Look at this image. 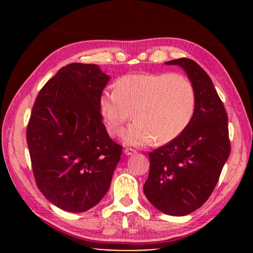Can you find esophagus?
<instances>
[{"label":"esophagus","mask_w":253,"mask_h":253,"mask_svg":"<svg viewBox=\"0 0 253 253\" xmlns=\"http://www.w3.org/2000/svg\"><path fill=\"white\" fill-rule=\"evenodd\" d=\"M124 153L126 154V155H132V154H136V149L134 148H125L124 149Z\"/></svg>","instance_id":"34e87169"}]
</instances>
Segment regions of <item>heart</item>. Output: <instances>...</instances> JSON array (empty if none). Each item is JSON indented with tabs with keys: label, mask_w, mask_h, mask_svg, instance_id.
I'll return each mask as SVG.
<instances>
[{
	"label": "heart",
	"mask_w": 253,
	"mask_h": 253,
	"mask_svg": "<svg viewBox=\"0 0 253 253\" xmlns=\"http://www.w3.org/2000/svg\"><path fill=\"white\" fill-rule=\"evenodd\" d=\"M196 92L192 81L181 74H134L119 78L114 91L100 96L99 109L110 136L123 132V140L142 146L157 139L168 143L190 125L194 116Z\"/></svg>",
	"instance_id": "heart-1"
}]
</instances>
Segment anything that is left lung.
<instances>
[{
    "label": "left lung",
    "instance_id": "1",
    "mask_svg": "<svg viewBox=\"0 0 253 253\" xmlns=\"http://www.w3.org/2000/svg\"><path fill=\"white\" fill-rule=\"evenodd\" d=\"M186 71L196 92L194 116L181 135L148 154L144 193L161 212L192 213L207 202L229 158L228 115L209 75L193 60L165 62Z\"/></svg>",
    "mask_w": 253,
    "mask_h": 253
}]
</instances>
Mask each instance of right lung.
I'll return each instance as SVG.
<instances>
[{
	"instance_id": "obj_1",
	"label": "right lung",
	"mask_w": 253,
	"mask_h": 253,
	"mask_svg": "<svg viewBox=\"0 0 253 253\" xmlns=\"http://www.w3.org/2000/svg\"><path fill=\"white\" fill-rule=\"evenodd\" d=\"M109 77L96 65L70 63L46 83L32 107L27 142L34 179L45 199L84 212L104 198L123 146L99 109Z\"/></svg>"
}]
</instances>
